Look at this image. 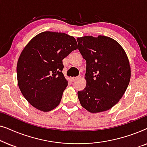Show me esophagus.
Segmentation results:
<instances>
[{
	"label": "esophagus",
	"mask_w": 147,
	"mask_h": 147,
	"mask_svg": "<svg viewBox=\"0 0 147 147\" xmlns=\"http://www.w3.org/2000/svg\"><path fill=\"white\" fill-rule=\"evenodd\" d=\"M80 78H81V77H76V78H75V77H72V78H70V80H71V82H74V81H76V80L80 79Z\"/></svg>",
	"instance_id": "esophagus-1"
}]
</instances>
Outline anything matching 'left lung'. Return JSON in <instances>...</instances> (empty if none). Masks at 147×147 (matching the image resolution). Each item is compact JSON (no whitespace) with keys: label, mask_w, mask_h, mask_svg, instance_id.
I'll list each match as a JSON object with an SVG mask.
<instances>
[{"label":"left lung","mask_w":147,"mask_h":147,"mask_svg":"<svg viewBox=\"0 0 147 147\" xmlns=\"http://www.w3.org/2000/svg\"><path fill=\"white\" fill-rule=\"evenodd\" d=\"M77 41L86 61V86L78 92L80 104L91 113L108 110L119 102L129 84L127 55L116 40L106 36H84Z\"/></svg>","instance_id":"obj_1"}]
</instances>
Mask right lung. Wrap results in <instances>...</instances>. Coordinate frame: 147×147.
<instances>
[{
  "mask_svg": "<svg viewBox=\"0 0 147 147\" xmlns=\"http://www.w3.org/2000/svg\"><path fill=\"white\" fill-rule=\"evenodd\" d=\"M77 49L74 37L53 31L42 32L27 44L17 61V82L34 108L49 112L59 105L68 82L62 60Z\"/></svg>",
  "mask_w": 147,
  "mask_h": 147,
  "instance_id": "1",
  "label": "right lung"
}]
</instances>
